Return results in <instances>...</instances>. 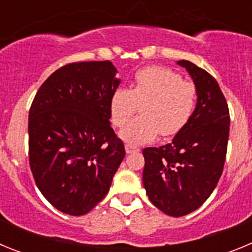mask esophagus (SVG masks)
I'll list each match as a JSON object with an SVG mask.
<instances>
[{
    "label": "esophagus",
    "mask_w": 252,
    "mask_h": 252,
    "mask_svg": "<svg viewBox=\"0 0 252 252\" xmlns=\"http://www.w3.org/2000/svg\"><path fill=\"white\" fill-rule=\"evenodd\" d=\"M125 150H126V154H132V153H136V151H139L140 149L137 148V146H133V145H130V144H126V145H125Z\"/></svg>",
    "instance_id": "obj_1"
}]
</instances>
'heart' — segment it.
I'll return each instance as SVG.
<instances>
[{
	"instance_id": "1",
	"label": "heart",
	"mask_w": 252,
	"mask_h": 252,
	"mask_svg": "<svg viewBox=\"0 0 252 252\" xmlns=\"http://www.w3.org/2000/svg\"><path fill=\"white\" fill-rule=\"evenodd\" d=\"M197 92L189 82L170 69L150 66L139 70L131 90L117 88L110 98L111 121L124 127L142 104L143 115L120 132L133 145L151 142L161 132L174 136L186 127L195 108Z\"/></svg>"
}]
</instances>
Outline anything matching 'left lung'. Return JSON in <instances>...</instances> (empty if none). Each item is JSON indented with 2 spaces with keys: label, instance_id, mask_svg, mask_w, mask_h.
Wrapping results in <instances>:
<instances>
[{
  "label": "left lung",
  "instance_id": "obj_1",
  "mask_svg": "<svg viewBox=\"0 0 252 252\" xmlns=\"http://www.w3.org/2000/svg\"><path fill=\"white\" fill-rule=\"evenodd\" d=\"M197 92L194 112L183 130L160 148L142 150V183L149 199L165 215L192 213L221 178L230 133V112L217 81L192 62L179 60Z\"/></svg>",
  "mask_w": 252,
  "mask_h": 252
}]
</instances>
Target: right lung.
<instances>
[{
    "mask_svg": "<svg viewBox=\"0 0 252 252\" xmlns=\"http://www.w3.org/2000/svg\"><path fill=\"white\" fill-rule=\"evenodd\" d=\"M116 74L108 60L68 64L44 82L31 104V171L46 201L66 215L97 206L125 158L108 108L121 83Z\"/></svg>",
    "mask_w": 252,
    "mask_h": 252,
    "instance_id": "1",
    "label": "right lung"
}]
</instances>
